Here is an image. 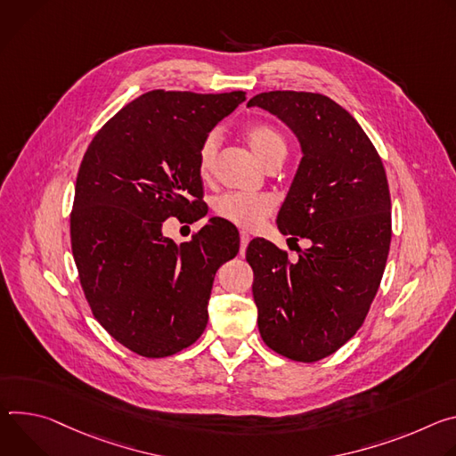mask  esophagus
<instances>
[{"label":"esophagus","mask_w":456,"mask_h":456,"mask_svg":"<svg viewBox=\"0 0 456 456\" xmlns=\"http://www.w3.org/2000/svg\"><path fill=\"white\" fill-rule=\"evenodd\" d=\"M240 256H244V251H246V246H248V242H249V235L246 233V232H240Z\"/></svg>","instance_id":"34e87169"}]
</instances>
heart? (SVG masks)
I'll return each instance as SVG.
<instances>
[{
  "label": "heart",
  "instance_id": "1",
  "mask_svg": "<svg viewBox=\"0 0 456 456\" xmlns=\"http://www.w3.org/2000/svg\"><path fill=\"white\" fill-rule=\"evenodd\" d=\"M246 139L257 159L266 165L275 158H284L286 139L279 128L270 123H254L246 128ZM219 148V134L208 132L197 148V170L202 177H208ZM214 212L244 230L257 228L266 217L273 214V200L266 195H251L240 191H226L214 200Z\"/></svg>",
  "mask_w": 456,
  "mask_h": 456
}]
</instances>
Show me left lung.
I'll list each match as a JSON object with an SVG mask.
<instances>
[{
    "label": "left lung",
    "instance_id": "1",
    "mask_svg": "<svg viewBox=\"0 0 456 456\" xmlns=\"http://www.w3.org/2000/svg\"><path fill=\"white\" fill-rule=\"evenodd\" d=\"M248 107L281 118L302 144L277 224L312 240L297 261L270 240L248 244L259 331L279 355L317 362L359 331L379 291L391 242L386 170L355 118L328 95L273 90Z\"/></svg>",
    "mask_w": 456,
    "mask_h": 456
}]
</instances>
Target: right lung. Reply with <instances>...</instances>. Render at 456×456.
Segmentation results:
<instances>
[{
    "instance_id": "add662e5",
    "label": "right lung",
    "mask_w": 456,
    "mask_h": 456,
    "mask_svg": "<svg viewBox=\"0 0 456 456\" xmlns=\"http://www.w3.org/2000/svg\"><path fill=\"white\" fill-rule=\"evenodd\" d=\"M244 99L240 90H150L85 151L70 212L79 282L95 321L141 357L174 355L200 337L216 272L237 256L239 233L221 219L181 244L161 228L197 214V148Z\"/></svg>"
}]
</instances>
